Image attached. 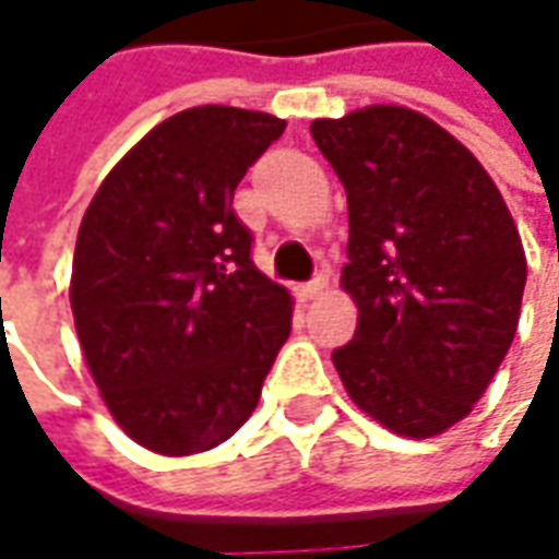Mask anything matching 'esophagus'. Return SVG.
Here are the masks:
<instances>
[{
    "label": "esophagus",
    "mask_w": 559,
    "mask_h": 559,
    "mask_svg": "<svg viewBox=\"0 0 559 559\" xmlns=\"http://www.w3.org/2000/svg\"><path fill=\"white\" fill-rule=\"evenodd\" d=\"M328 284H330V275L328 272H321V275H314L309 284H302V287H299V296H302V299H314V296L328 290Z\"/></svg>",
    "instance_id": "esophagus-1"
}]
</instances>
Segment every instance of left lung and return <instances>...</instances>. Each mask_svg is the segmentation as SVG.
<instances>
[{"label":"left lung","instance_id":"1","mask_svg":"<svg viewBox=\"0 0 559 559\" xmlns=\"http://www.w3.org/2000/svg\"><path fill=\"white\" fill-rule=\"evenodd\" d=\"M348 199L355 340L333 352L348 397L404 438L465 419L518 333L526 253L484 165L407 106L314 119Z\"/></svg>","mask_w":559,"mask_h":559}]
</instances>
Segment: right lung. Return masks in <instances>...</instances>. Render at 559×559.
Masks as SVG:
<instances>
[{
	"instance_id": "add662e5",
	"label": "right lung",
	"mask_w": 559,
	"mask_h": 559,
	"mask_svg": "<svg viewBox=\"0 0 559 559\" xmlns=\"http://www.w3.org/2000/svg\"><path fill=\"white\" fill-rule=\"evenodd\" d=\"M287 121L195 106L155 124L82 216L70 302L112 419L162 455L229 440L290 336V294L250 260L231 211Z\"/></svg>"
}]
</instances>
